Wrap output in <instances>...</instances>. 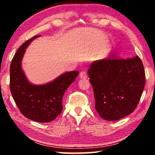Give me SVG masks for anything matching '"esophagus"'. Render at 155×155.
<instances>
[{
    "instance_id": "1",
    "label": "esophagus",
    "mask_w": 155,
    "mask_h": 155,
    "mask_svg": "<svg viewBox=\"0 0 155 155\" xmlns=\"http://www.w3.org/2000/svg\"><path fill=\"white\" fill-rule=\"evenodd\" d=\"M79 77L81 78H86L87 77V72L85 71H83V72H81L80 74H79Z\"/></svg>"
}]
</instances>
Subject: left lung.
<instances>
[{
  "mask_svg": "<svg viewBox=\"0 0 155 155\" xmlns=\"http://www.w3.org/2000/svg\"><path fill=\"white\" fill-rule=\"evenodd\" d=\"M88 76L95 108L102 118L115 121L134 111L145 86V71L138 56L107 57L91 63Z\"/></svg>",
  "mask_w": 155,
  "mask_h": 155,
  "instance_id": "left-lung-1",
  "label": "left lung"
}]
</instances>
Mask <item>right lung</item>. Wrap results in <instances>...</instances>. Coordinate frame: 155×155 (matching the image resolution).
Instances as JSON below:
<instances>
[{
    "mask_svg": "<svg viewBox=\"0 0 155 155\" xmlns=\"http://www.w3.org/2000/svg\"><path fill=\"white\" fill-rule=\"evenodd\" d=\"M40 36H34L18 49L10 65V90L15 104L24 116L35 122H49L61 113L63 96L75 81L78 72H65L43 85L30 83L22 68V60L27 46Z\"/></svg>",
    "mask_w": 155,
    "mask_h": 155,
    "instance_id": "add662e5",
    "label": "right lung"
}]
</instances>
